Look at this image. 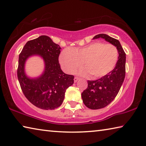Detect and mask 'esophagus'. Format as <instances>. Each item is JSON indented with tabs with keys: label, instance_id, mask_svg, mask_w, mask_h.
<instances>
[{
	"label": "esophagus",
	"instance_id": "34e87169",
	"mask_svg": "<svg viewBox=\"0 0 146 146\" xmlns=\"http://www.w3.org/2000/svg\"><path fill=\"white\" fill-rule=\"evenodd\" d=\"M78 79H79L78 77H77V76H75V77L74 78V82H77V81L78 80Z\"/></svg>",
	"mask_w": 146,
	"mask_h": 146
}]
</instances>
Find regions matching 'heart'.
I'll return each instance as SVG.
<instances>
[{
    "instance_id": "b5f03b06",
    "label": "heart",
    "mask_w": 146,
    "mask_h": 146,
    "mask_svg": "<svg viewBox=\"0 0 146 146\" xmlns=\"http://www.w3.org/2000/svg\"><path fill=\"white\" fill-rule=\"evenodd\" d=\"M118 52L111 44L95 42L78 48H66L59 56V62L65 72L72 73L80 67V75H88L92 78H98L111 72L117 64Z\"/></svg>"
}]
</instances>
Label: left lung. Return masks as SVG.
I'll list each match as a JSON object with an SVG mask.
<instances>
[{
    "label": "left lung",
    "mask_w": 146,
    "mask_h": 146,
    "mask_svg": "<svg viewBox=\"0 0 146 146\" xmlns=\"http://www.w3.org/2000/svg\"><path fill=\"white\" fill-rule=\"evenodd\" d=\"M102 38L117 47L118 61L115 68L96 80H88V88L82 93L83 102L91 110H98L110 104L115 99L124 80L125 53L120 42L106 34H98L93 39Z\"/></svg>",
    "instance_id": "left-lung-1"
}]
</instances>
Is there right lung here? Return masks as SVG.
Returning <instances> with one entry per match:
<instances>
[{"label": "right lung", "instance_id": "obj_1", "mask_svg": "<svg viewBox=\"0 0 146 146\" xmlns=\"http://www.w3.org/2000/svg\"><path fill=\"white\" fill-rule=\"evenodd\" d=\"M60 49L49 36L42 35L29 40L19 55L17 76L21 90L32 104L42 110L58 108L66 90L74 82V76L64 73L60 69L58 62ZM35 54L43 58L45 69L39 78L30 79L25 75L24 65L27 59Z\"/></svg>", "mask_w": 146, "mask_h": 146}]
</instances>
